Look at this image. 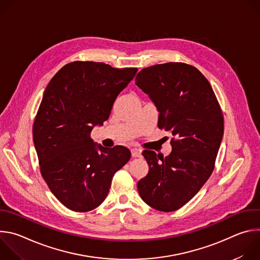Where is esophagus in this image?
I'll list each match as a JSON object with an SVG mask.
<instances>
[{
  "instance_id": "1",
  "label": "esophagus",
  "mask_w": 260,
  "mask_h": 260,
  "mask_svg": "<svg viewBox=\"0 0 260 260\" xmlns=\"http://www.w3.org/2000/svg\"><path fill=\"white\" fill-rule=\"evenodd\" d=\"M131 152H132V156L133 157L141 156V152H140V150L138 149V148H133V149L131 150Z\"/></svg>"
}]
</instances>
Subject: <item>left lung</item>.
Returning <instances> with one entry per match:
<instances>
[{
	"instance_id": "left-lung-1",
	"label": "left lung",
	"mask_w": 260,
	"mask_h": 260,
	"mask_svg": "<svg viewBox=\"0 0 260 260\" xmlns=\"http://www.w3.org/2000/svg\"><path fill=\"white\" fill-rule=\"evenodd\" d=\"M136 84L155 104L158 127L173 136L164 158L144 150L149 172L137 186L153 209L172 212L186 205L210 178L224 131L211 84L193 66L167 62L139 72Z\"/></svg>"
}]
</instances>
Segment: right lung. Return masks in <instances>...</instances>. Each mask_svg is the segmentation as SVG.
<instances>
[{
  "label": "right lung",
  "instance_id": "right-lung-1",
  "mask_svg": "<svg viewBox=\"0 0 260 260\" xmlns=\"http://www.w3.org/2000/svg\"><path fill=\"white\" fill-rule=\"evenodd\" d=\"M137 71L73 61L55 74L44 91L34 121V145L50 191L72 211L99 207L114 174L131 158L127 148L96 145L90 133L109 118L117 95Z\"/></svg>",
  "mask_w": 260,
  "mask_h": 260
}]
</instances>
